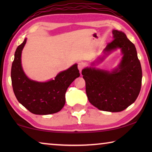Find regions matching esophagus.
Here are the masks:
<instances>
[{
	"label": "esophagus",
	"instance_id": "esophagus-1",
	"mask_svg": "<svg viewBox=\"0 0 152 152\" xmlns=\"http://www.w3.org/2000/svg\"><path fill=\"white\" fill-rule=\"evenodd\" d=\"M84 65L83 63L80 62V63L78 64V70H79L80 72H81V71L82 70V69L84 68Z\"/></svg>",
	"mask_w": 152,
	"mask_h": 152
}]
</instances>
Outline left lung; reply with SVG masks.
<instances>
[{
    "label": "left lung",
    "instance_id": "obj_1",
    "mask_svg": "<svg viewBox=\"0 0 152 152\" xmlns=\"http://www.w3.org/2000/svg\"><path fill=\"white\" fill-rule=\"evenodd\" d=\"M113 35L114 39L103 51L107 53L118 48L121 49L123 56L119 68L113 72L86 68L82 70V74L86 82L87 97L93 106L104 111L120 112L137 99L142 70L134 44L122 31L113 30Z\"/></svg>",
    "mask_w": 152,
    "mask_h": 152
}]
</instances>
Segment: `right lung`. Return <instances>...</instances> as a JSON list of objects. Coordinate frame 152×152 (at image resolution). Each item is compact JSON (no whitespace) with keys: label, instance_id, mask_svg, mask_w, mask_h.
Masks as SVG:
<instances>
[{"label":"right lung","instance_id":"right-lung-1","mask_svg":"<svg viewBox=\"0 0 152 152\" xmlns=\"http://www.w3.org/2000/svg\"><path fill=\"white\" fill-rule=\"evenodd\" d=\"M27 42L18 46L11 67V81L15 96L20 104L35 115H50L60 111L66 102L68 86L80 76L77 64L58 74L47 82L31 80L22 69L20 57Z\"/></svg>","mask_w":152,"mask_h":152}]
</instances>
